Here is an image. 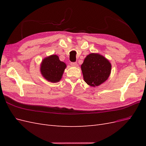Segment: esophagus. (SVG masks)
<instances>
[{
  "mask_svg": "<svg viewBox=\"0 0 146 146\" xmlns=\"http://www.w3.org/2000/svg\"><path fill=\"white\" fill-rule=\"evenodd\" d=\"M70 65H71V66H73V67H77V66H78L77 63H70Z\"/></svg>",
  "mask_w": 146,
  "mask_h": 146,
  "instance_id": "esophagus-1",
  "label": "esophagus"
}]
</instances>
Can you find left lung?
Masks as SVG:
<instances>
[{
    "label": "left lung",
    "instance_id": "1",
    "mask_svg": "<svg viewBox=\"0 0 146 146\" xmlns=\"http://www.w3.org/2000/svg\"><path fill=\"white\" fill-rule=\"evenodd\" d=\"M83 79L88 85L96 87L104 83L111 74V64L98 53L88 55L81 65Z\"/></svg>",
    "mask_w": 146,
    "mask_h": 146
}]
</instances>
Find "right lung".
<instances>
[{
  "instance_id": "1",
  "label": "right lung",
  "mask_w": 146,
  "mask_h": 146,
  "mask_svg": "<svg viewBox=\"0 0 146 146\" xmlns=\"http://www.w3.org/2000/svg\"><path fill=\"white\" fill-rule=\"evenodd\" d=\"M66 68V64L61 61L56 55H51L44 58L40 64V72L46 80L56 83L61 80Z\"/></svg>"
}]
</instances>
